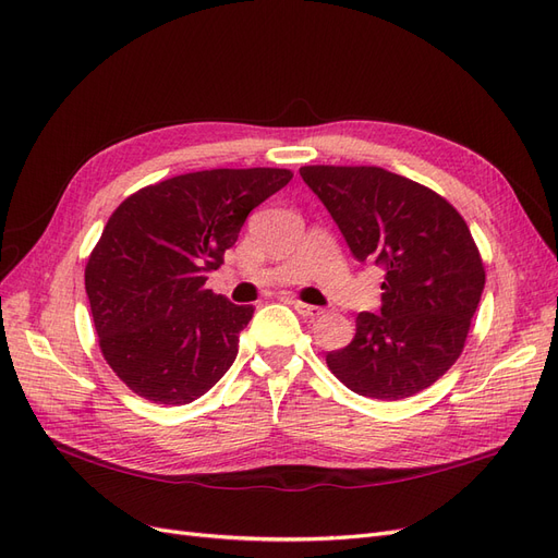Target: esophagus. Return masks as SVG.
I'll use <instances>...</instances> for the list:
<instances>
[{"label": "esophagus", "instance_id": "1", "mask_svg": "<svg viewBox=\"0 0 558 558\" xmlns=\"http://www.w3.org/2000/svg\"><path fill=\"white\" fill-rule=\"evenodd\" d=\"M293 307H295V312H298L300 316H307V318H314V316H320V314H324V310H320V307L307 305V302H300V300H295V302H293Z\"/></svg>", "mask_w": 558, "mask_h": 558}]
</instances>
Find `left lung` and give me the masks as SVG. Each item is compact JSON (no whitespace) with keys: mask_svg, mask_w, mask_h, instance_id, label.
Instances as JSON below:
<instances>
[{"mask_svg":"<svg viewBox=\"0 0 558 558\" xmlns=\"http://www.w3.org/2000/svg\"><path fill=\"white\" fill-rule=\"evenodd\" d=\"M300 177L324 202L361 263L384 267L379 312L330 351V373L353 393L400 400L424 391L461 356L484 291V265L463 216L426 185L381 167L307 165Z\"/></svg>","mask_w":558,"mask_h":558,"instance_id":"left-lung-1","label":"left lung"}]
</instances>
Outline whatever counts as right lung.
<instances>
[{
  "instance_id": "add662e5",
  "label": "right lung",
  "mask_w": 558,
  "mask_h": 558,
  "mask_svg": "<svg viewBox=\"0 0 558 558\" xmlns=\"http://www.w3.org/2000/svg\"><path fill=\"white\" fill-rule=\"evenodd\" d=\"M293 179L289 170H205L160 181L121 202L86 265L99 349L130 391L185 404L238 359L251 305L211 293L246 216Z\"/></svg>"
}]
</instances>
